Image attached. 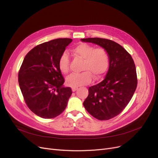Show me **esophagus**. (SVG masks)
Instances as JSON below:
<instances>
[{
	"label": "esophagus",
	"instance_id": "obj_1",
	"mask_svg": "<svg viewBox=\"0 0 158 158\" xmlns=\"http://www.w3.org/2000/svg\"><path fill=\"white\" fill-rule=\"evenodd\" d=\"M78 87H72V90H73V92H75V91L78 89Z\"/></svg>",
	"mask_w": 158,
	"mask_h": 158
}]
</instances>
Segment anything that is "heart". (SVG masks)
<instances>
[{
    "instance_id": "1",
    "label": "heart",
    "mask_w": 158,
    "mask_h": 158,
    "mask_svg": "<svg viewBox=\"0 0 158 158\" xmlns=\"http://www.w3.org/2000/svg\"><path fill=\"white\" fill-rule=\"evenodd\" d=\"M73 54L83 59L82 70L80 74H73L66 79V82L70 86L78 87L89 84L92 80V75L96 79L102 78L109 67V58L107 51L93 45L81 43L72 50ZM60 70L67 74L70 69V57L66 52L60 56L58 62Z\"/></svg>"
}]
</instances>
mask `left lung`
Wrapping results in <instances>:
<instances>
[{
  "instance_id": "left-lung-1",
  "label": "left lung",
  "mask_w": 158,
  "mask_h": 158,
  "mask_svg": "<svg viewBox=\"0 0 158 158\" xmlns=\"http://www.w3.org/2000/svg\"><path fill=\"white\" fill-rule=\"evenodd\" d=\"M93 43L107 52L109 66L106 78L88 89L83 104L95 118L107 121L120 114L133 96L137 86L136 66L131 55L113 41L103 38L81 39Z\"/></svg>"
}]
</instances>
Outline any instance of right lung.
Returning <instances> with one entry per match:
<instances>
[{
  "label": "right lung",
  "mask_w": 158,
  "mask_h": 158,
  "mask_svg": "<svg viewBox=\"0 0 158 158\" xmlns=\"http://www.w3.org/2000/svg\"><path fill=\"white\" fill-rule=\"evenodd\" d=\"M73 40L60 38L43 43L24 57L18 73V83L31 111L41 118H52L64 111L72 95L64 87L59 68L60 55Z\"/></svg>",
  "instance_id": "right-lung-1"
}]
</instances>
